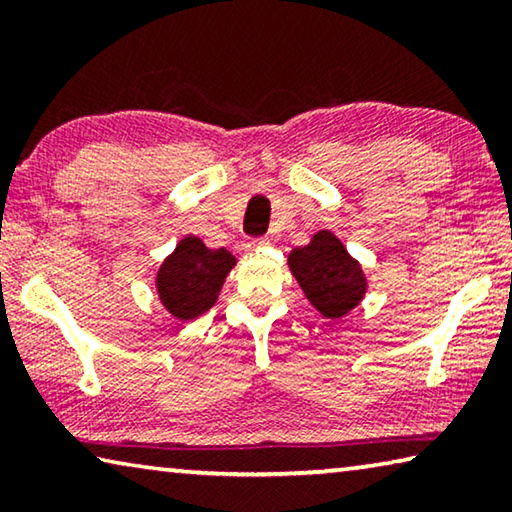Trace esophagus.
Here are the masks:
<instances>
[{
	"label": "esophagus",
	"instance_id": "obj_1",
	"mask_svg": "<svg viewBox=\"0 0 512 512\" xmlns=\"http://www.w3.org/2000/svg\"><path fill=\"white\" fill-rule=\"evenodd\" d=\"M262 246H268V237H253V239L246 241V248L248 250H257V248H262Z\"/></svg>",
	"mask_w": 512,
	"mask_h": 512
}]
</instances>
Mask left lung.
<instances>
[{
  "mask_svg": "<svg viewBox=\"0 0 512 512\" xmlns=\"http://www.w3.org/2000/svg\"><path fill=\"white\" fill-rule=\"evenodd\" d=\"M291 273L302 291L325 318H341L366 293V277L361 266L332 232H318L309 246L296 248L289 255Z\"/></svg>",
  "mask_w": 512,
  "mask_h": 512,
  "instance_id": "left-lung-1",
  "label": "left lung"
}]
</instances>
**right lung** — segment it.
<instances>
[{"mask_svg": "<svg viewBox=\"0 0 512 512\" xmlns=\"http://www.w3.org/2000/svg\"><path fill=\"white\" fill-rule=\"evenodd\" d=\"M235 257L228 250H210L201 239L187 237L164 259L158 271V293L178 320H192L214 305Z\"/></svg>", "mask_w": 512, "mask_h": 512, "instance_id": "add662e5", "label": "right lung"}]
</instances>
